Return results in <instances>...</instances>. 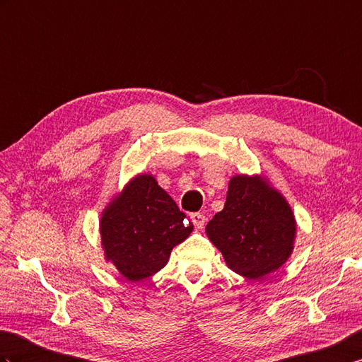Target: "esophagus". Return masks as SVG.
<instances>
[{
	"mask_svg": "<svg viewBox=\"0 0 362 362\" xmlns=\"http://www.w3.org/2000/svg\"><path fill=\"white\" fill-rule=\"evenodd\" d=\"M191 221H192V223H194V226L197 230H202L204 228V225H205V216L202 214V213H192L191 214Z\"/></svg>",
	"mask_w": 362,
	"mask_h": 362,
	"instance_id": "34e87169",
	"label": "esophagus"
}]
</instances>
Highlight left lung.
<instances>
[{"instance_id":"obj_1","label":"left lung","mask_w":362,"mask_h":362,"mask_svg":"<svg viewBox=\"0 0 362 362\" xmlns=\"http://www.w3.org/2000/svg\"><path fill=\"white\" fill-rule=\"evenodd\" d=\"M295 233V217L284 197L247 175L230 180L223 209L206 225L209 240L226 264L247 279H260L284 265Z\"/></svg>"}]
</instances>
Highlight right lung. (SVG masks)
I'll return each mask as SVG.
<instances>
[{"label": "right lung", "mask_w": 362, "mask_h": 362, "mask_svg": "<svg viewBox=\"0 0 362 362\" xmlns=\"http://www.w3.org/2000/svg\"><path fill=\"white\" fill-rule=\"evenodd\" d=\"M153 175H139L109 205L100 222L106 259L128 281L163 268L171 250L187 239L192 223Z\"/></svg>", "instance_id": "1"}]
</instances>
